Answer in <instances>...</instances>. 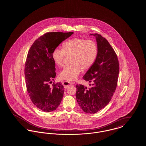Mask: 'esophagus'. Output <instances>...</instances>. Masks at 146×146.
<instances>
[{
    "instance_id": "34e87169",
    "label": "esophagus",
    "mask_w": 146,
    "mask_h": 146,
    "mask_svg": "<svg viewBox=\"0 0 146 146\" xmlns=\"http://www.w3.org/2000/svg\"><path fill=\"white\" fill-rule=\"evenodd\" d=\"M62 84L65 89H67L68 87H69L71 85V84L69 83L68 82H63Z\"/></svg>"
}]
</instances>
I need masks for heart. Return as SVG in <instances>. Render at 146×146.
Wrapping results in <instances>:
<instances>
[{
  "mask_svg": "<svg viewBox=\"0 0 146 146\" xmlns=\"http://www.w3.org/2000/svg\"><path fill=\"white\" fill-rule=\"evenodd\" d=\"M98 53L96 42L93 40L74 38L64 42L62 49H55L51 54L54 62L61 66L66 56H71V65L64 67L59 76L67 81H73L79 75L81 70L90 68Z\"/></svg>",
  "mask_w": 146,
  "mask_h": 146,
  "instance_id": "b5f03b06",
  "label": "heart"
}]
</instances>
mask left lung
<instances>
[{"label":"left lung","instance_id":"1","mask_svg":"<svg viewBox=\"0 0 146 146\" xmlns=\"http://www.w3.org/2000/svg\"><path fill=\"white\" fill-rule=\"evenodd\" d=\"M90 35L96 37L98 53L83 78L90 83L91 87L76 85V98L84 111L94 114L111 100L117 85L119 66L117 54L107 40L97 33Z\"/></svg>","mask_w":146,"mask_h":146}]
</instances>
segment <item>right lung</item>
<instances>
[{"label":"right lung","mask_w":146,"mask_h":146,"mask_svg":"<svg viewBox=\"0 0 146 146\" xmlns=\"http://www.w3.org/2000/svg\"><path fill=\"white\" fill-rule=\"evenodd\" d=\"M73 32H48L35 40L27 56L25 75L30 98L39 110L46 112L56 110L64 94L61 83H52L56 76L55 63L51 54Z\"/></svg>","instance_id":"right-lung-1"}]
</instances>
